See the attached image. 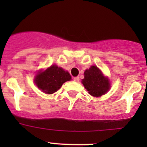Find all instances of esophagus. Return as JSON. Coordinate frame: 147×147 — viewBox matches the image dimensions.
Instances as JSON below:
<instances>
[{"instance_id":"34e87169","label":"esophagus","mask_w":147,"mask_h":147,"mask_svg":"<svg viewBox=\"0 0 147 147\" xmlns=\"http://www.w3.org/2000/svg\"><path fill=\"white\" fill-rule=\"evenodd\" d=\"M73 80H74V81H75V82H78L80 81V78H79V77H75V78H73Z\"/></svg>"}]
</instances>
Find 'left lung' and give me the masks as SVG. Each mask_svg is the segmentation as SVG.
Listing matches in <instances>:
<instances>
[{
  "instance_id": "left-lung-1",
  "label": "left lung",
  "mask_w": 147,
  "mask_h": 147,
  "mask_svg": "<svg viewBox=\"0 0 147 147\" xmlns=\"http://www.w3.org/2000/svg\"><path fill=\"white\" fill-rule=\"evenodd\" d=\"M82 82L89 94L93 97H100L107 92L110 87L109 80L104 77L97 66H92L84 72Z\"/></svg>"
}]
</instances>
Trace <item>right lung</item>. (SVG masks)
<instances>
[{
	"instance_id": "obj_1",
	"label": "right lung",
	"mask_w": 147,
	"mask_h": 147,
	"mask_svg": "<svg viewBox=\"0 0 147 147\" xmlns=\"http://www.w3.org/2000/svg\"><path fill=\"white\" fill-rule=\"evenodd\" d=\"M71 80L69 72L57 65H53L35 76V83L46 94H53L61 87L63 83Z\"/></svg>"
}]
</instances>
